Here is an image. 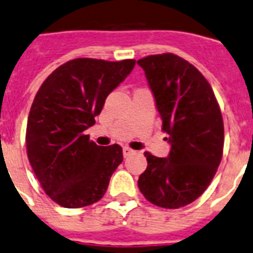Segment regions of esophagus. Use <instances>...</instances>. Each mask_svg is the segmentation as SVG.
Segmentation results:
<instances>
[{"instance_id": "34e87169", "label": "esophagus", "mask_w": 253, "mask_h": 253, "mask_svg": "<svg viewBox=\"0 0 253 253\" xmlns=\"http://www.w3.org/2000/svg\"><path fill=\"white\" fill-rule=\"evenodd\" d=\"M122 153H124V157L126 158V157H128V155H131V154L133 153V150L132 149L127 148V146H125V148L122 149Z\"/></svg>"}]
</instances>
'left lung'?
<instances>
[{"instance_id":"obj_1","label":"left lung","mask_w":253,"mask_h":253,"mask_svg":"<svg viewBox=\"0 0 253 253\" xmlns=\"http://www.w3.org/2000/svg\"><path fill=\"white\" fill-rule=\"evenodd\" d=\"M145 71L170 145L168 157L148 160L139 188L154 205L178 209L204 193L220 164L224 126L214 91L203 74L172 53L137 61Z\"/></svg>"}]
</instances>
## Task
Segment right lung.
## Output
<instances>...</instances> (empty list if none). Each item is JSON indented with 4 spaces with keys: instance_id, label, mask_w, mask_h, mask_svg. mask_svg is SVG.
Returning <instances> with one entry per match:
<instances>
[{
    "instance_id": "add662e5",
    "label": "right lung",
    "mask_w": 253,
    "mask_h": 253,
    "mask_svg": "<svg viewBox=\"0 0 253 253\" xmlns=\"http://www.w3.org/2000/svg\"><path fill=\"white\" fill-rule=\"evenodd\" d=\"M135 61L76 58L45 79L26 125V150L39 183L54 203L75 209L99 201L124 160L122 148L98 146L84 131Z\"/></svg>"
}]
</instances>
